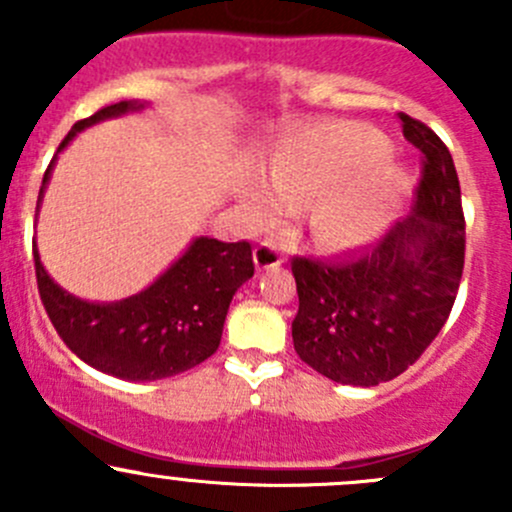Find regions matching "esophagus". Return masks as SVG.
<instances>
[{
  "label": "esophagus",
  "instance_id": "34e87169",
  "mask_svg": "<svg viewBox=\"0 0 512 512\" xmlns=\"http://www.w3.org/2000/svg\"><path fill=\"white\" fill-rule=\"evenodd\" d=\"M255 265L257 270H275V267L282 265V250L277 242H260L255 250Z\"/></svg>",
  "mask_w": 512,
  "mask_h": 512
}]
</instances>
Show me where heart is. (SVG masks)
<instances>
[{
    "mask_svg": "<svg viewBox=\"0 0 512 512\" xmlns=\"http://www.w3.org/2000/svg\"><path fill=\"white\" fill-rule=\"evenodd\" d=\"M386 151V138L359 123L297 133L270 153L267 183L250 178L242 185V210L252 223H270L287 205L314 198L307 223L322 245L334 250L366 245L399 215L411 190V173L401 163L381 158Z\"/></svg>",
    "mask_w": 512,
    "mask_h": 512,
    "instance_id": "b5f03b06",
    "label": "heart"
}]
</instances>
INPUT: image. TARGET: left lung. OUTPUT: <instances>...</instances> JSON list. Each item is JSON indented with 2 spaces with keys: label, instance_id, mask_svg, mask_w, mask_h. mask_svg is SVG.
Wrapping results in <instances>:
<instances>
[{
  "label": "left lung",
  "instance_id": "obj_1",
  "mask_svg": "<svg viewBox=\"0 0 512 512\" xmlns=\"http://www.w3.org/2000/svg\"><path fill=\"white\" fill-rule=\"evenodd\" d=\"M423 153L411 215L342 262L294 257V352L337 384L391 381L426 352L451 314L466 255L456 165L441 138L399 113Z\"/></svg>",
  "mask_w": 512,
  "mask_h": 512
}]
</instances>
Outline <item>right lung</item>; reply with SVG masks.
<instances>
[{"label":"right lung","mask_w":512,"mask_h":512,"mask_svg":"<svg viewBox=\"0 0 512 512\" xmlns=\"http://www.w3.org/2000/svg\"><path fill=\"white\" fill-rule=\"evenodd\" d=\"M146 106L143 101H121L101 108L74 123L56 156L89 126ZM56 156L41 180L39 205ZM34 267L41 302L66 347L94 369L126 381L168 379L215 354L232 294L255 275L250 242L215 237H195L151 285L118 302H89L66 292L41 265L36 245Z\"/></svg>","instance_id":"obj_1"}]
</instances>
